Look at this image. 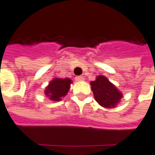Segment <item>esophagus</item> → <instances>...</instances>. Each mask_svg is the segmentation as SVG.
<instances>
[{
	"label": "esophagus",
	"instance_id": "obj_1",
	"mask_svg": "<svg viewBox=\"0 0 155 155\" xmlns=\"http://www.w3.org/2000/svg\"><path fill=\"white\" fill-rule=\"evenodd\" d=\"M75 80L77 82H83V81H84V78L83 76H76L75 77Z\"/></svg>",
	"mask_w": 155,
	"mask_h": 155
}]
</instances>
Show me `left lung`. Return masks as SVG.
I'll use <instances>...</instances> for the list:
<instances>
[{
    "label": "left lung",
    "mask_w": 155,
    "mask_h": 155,
    "mask_svg": "<svg viewBox=\"0 0 155 155\" xmlns=\"http://www.w3.org/2000/svg\"><path fill=\"white\" fill-rule=\"evenodd\" d=\"M95 101L104 108H114L120 104L123 94L112 84L107 77L98 75L95 81L90 83Z\"/></svg>",
    "instance_id": "8db88e82"
}]
</instances>
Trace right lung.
I'll use <instances>...</instances> for the list:
<instances>
[{
	"instance_id": "1",
	"label": "right lung",
	"mask_w": 155,
	"mask_h": 155,
	"mask_svg": "<svg viewBox=\"0 0 155 155\" xmlns=\"http://www.w3.org/2000/svg\"><path fill=\"white\" fill-rule=\"evenodd\" d=\"M72 81L70 78H53L46 86L44 94L52 102H59L68 94Z\"/></svg>"
}]
</instances>
